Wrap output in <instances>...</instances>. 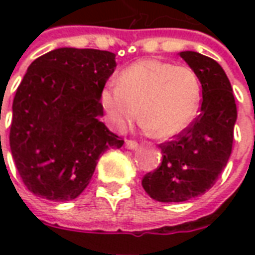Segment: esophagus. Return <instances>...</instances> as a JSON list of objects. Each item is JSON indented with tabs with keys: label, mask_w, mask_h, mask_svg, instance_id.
Returning a JSON list of instances; mask_svg holds the SVG:
<instances>
[{
	"label": "esophagus",
	"mask_w": 255,
	"mask_h": 255,
	"mask_svg": "<svg viewBox=\"0 0 255 255\" xmlns=\"http://www.w3.org/2000/svg\"><path fill=\"white\" fill-rule=\"evenodd\" d=\"M126 147L129 150H135L138 147V143L135 140H126Z\"/></svg>",
	"instance_id": "esophagus-1"
}]
</instances>
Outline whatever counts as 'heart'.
<instances>
[{"label":"heart","instance_id":"1","mask_svg":"<svg viewBox=\"0 0 255 255\" xmlns=\"http://www.w3.org/2000/svg\"><path fill=\"white\" fill-rule=\"evenodd\" d=\"M201 101V83L187 65L146 58L120 72L117 83L106 84L101 104L109 122L126 129L139 116L154 138L169 139L188 127Z\"/></svg>","mask_w":255,"mask_h":255}]
</instances>
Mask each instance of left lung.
Instances as JSON below:
<instances>
[{
	"label": "left lung",
	"mask_w": 255,
	"mask_h": 255,
	"mask_svg": "<svg viewBox=\"0 0 255 255\" xmlns=\"http://www.w3.org/2000/svg\"><path fill=\"white\" fill-rule=\"evenodd\" d=\"M202 86V105L191 126L160 144L162 162L146 173L142 186L158 202H184L214 186L230 160L236 104L224 69L213 58L180 52Z\"/></svg>",
	"instance_id": "obj_1"
}]
</instances>
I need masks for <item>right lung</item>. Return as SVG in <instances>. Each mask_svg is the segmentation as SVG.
<instances>
[{
	"mask_svg": "<svg viewBox=\"0 0 255 255\" xmlns=\"http://www.w3.org/2000/svg\"><path fill=\"white\" fill-rule=\"evenodd\" d=\"M115 68V53L75 47L54 49L28 67L14 95L9 144L21 180L36 197L75 199L101 154L123 146L100 122L101 91Z\"/></svg>",
	"mask_w": 255,
	"mask_h": 255,
	"instance_id": "1",
	"label": "right lung"
}]
</instances>
